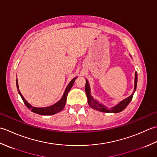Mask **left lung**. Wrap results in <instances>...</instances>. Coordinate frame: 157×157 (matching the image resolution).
I'll return each mask as SVG.
<instances>
[{
	"label": "left lung",
	"mask_w": 157,
	"mask_h": 157,
	"mask_svg": "<svg viewBox=\"0 0 157 157\" xmlns=\"http://www.w3.org/2000/svg\"><path fill=\"white\" fill-rule=\"evenodd\" d=\"M137 73H135V87H134V91H136V87H137ZM85 91H86V94H87V100H88V104L89 105V106L92 108L93 109L97 110L100 112H102V113H120V112L123 111L124 108H125L127 105L129 104V102L132 101V98H133V95L132 94L131 96L129 98H126L125 100H123L122 101H121L120 103L115 105V106L111 108H108L104 105L100 104V103L95 100L94 98H93L91 95H90V88H89V85L88 81L86 80V84H85Z\"/></svg>",
	"instance_id": "left-lung-1"
}]
</instances>
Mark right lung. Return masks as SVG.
<instances>
[{"label":"right lung","mask_w":157,"mask_h":157,"mask_svg":"<svg viewBox=\"0 0 157 157\" xmlns=\"http://www.w3.org/2000/svg\"><path fill=\"white\" fill-rule=\"evenodd\" d=\"M76 78H73L72 81H70V82L69 83V85H68V87H67L66 89L65 92H64V94H63V97L62 98V99H61V100L58 102H57L56 104H55L53 105H51V106H49V107L36 108V107L32 106L30 104H28V102L25 101V100L23 97V95H22L20 93V90H18V92H19V94H20V96L22 99V100H23L24 103L25 104V105H26L27 108H29V109L32 112H33V113L38 114H40V115H53V114H55L57 113L58 112L61 111L63 108H64L66 102L67 95H68L69 91L70 90V89L72 88L73 84H74ZM16 85H17V88L18 89L19 87H18L17 79H16Z\"/></svg>","instance_id":"1"}]
</instances>
